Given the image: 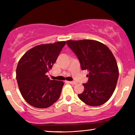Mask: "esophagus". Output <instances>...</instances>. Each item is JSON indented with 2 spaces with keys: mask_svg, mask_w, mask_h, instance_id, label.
I'll list each match as a JSON object with an SVG mask.
<instances>
[{
  "mask_svg": "<svg viewBox=\"0 0 135 135\" xmlns=\"http://www.w3.org/2000/svg\"><path fill=\"white\" fill-rule=\"evenodd\" d=\"M67 82L68 83H70V84H73V85H75V84H76V82H75V81H67Z\"/></svg>",
  "mask_w": 135,
  "mask_h": 135,
  "instance_id": "esophagus-1",
  "label": "esophagus"
}]
</instances>
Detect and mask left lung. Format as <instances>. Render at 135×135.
Instances as JSON below:
<instances>
[{
  "instance_id": "left-lung-1",
  "label": "left lung",
  "mask_w": 135,
  "mask_h": 135,
  "mask_svg": "<svg viewBox=\"0 0 135 135\" xmlns=\"http://www.w3.org/2000/svg\"><path fill=\"white\" fill-rule=\"evenodd\" d=\"M67 44L76 54L82 70H87L88 82L78 94L86 105L97 106L105 103L116 87L119 68L116 60L107 46L94 40H67Z\"/></svg>"
}]
</instances>
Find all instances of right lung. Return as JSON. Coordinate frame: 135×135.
Wrapping results in <instances>:
<instances>
[{
  "mask_svg": "<svg viewBox=\"0 0 135 135\" xmlns=\"http://www.w3.org/2000/svg\"><path fill=\"white\" fill-rule=\"evenodd\" d=\"M66 42L37 45L20 59L16 68V80L21 94L32 106L46 108L59 99L63 81L49 79L46 73L52 67Z\"/></svg>",
  "mask_w": 135,
  "mask_h": 135,
  "instance_id": "obj_1",
  "label": "right lung"
}]
</instances>
